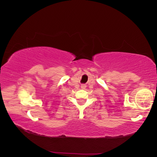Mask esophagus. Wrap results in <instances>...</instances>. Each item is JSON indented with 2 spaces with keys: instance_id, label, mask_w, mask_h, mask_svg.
<instances>
[{
  "instance_id": "esophagus-1",
  "label": "esophagus",
  "mask_w": 157,
  "mask_h": 157,
  "mask_svg": "<svg viewBox=\"0 0 157 157\" xmlns=\"http://www.w3.org/2000/svg\"><path fill=\"white\" fill-rule=\"evenodd\" d=\"M86 85L85 84H82L81 85V88H82V89H85V88H86Z\"/></svg>"
}]
</instances>
